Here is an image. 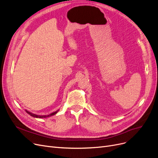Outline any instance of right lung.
Listing matches in <instances>:
<instances>
[{
  "label": "right lung",
  "mask_w": 158,
  "mask_h": 158,
  "mask_svg": "<svg viewBox=\"0 0 158 158\" xmlns=\"http://www.w3.org/2000/svg\"><path fill=\"white\" fill-rule=\"evenodd\" d=\"M26 113H28V114H30L31 116H32V117H33V118H48V117H50V116H52V115H54L55 114H56L59 112V110H58L56 111V112H53V113H51L49 115H39L34 114H33V113H31V112H29L28 110H26Z\"/></svg>",
  "instance_id": "right-lung-1"
}]
</instances>
